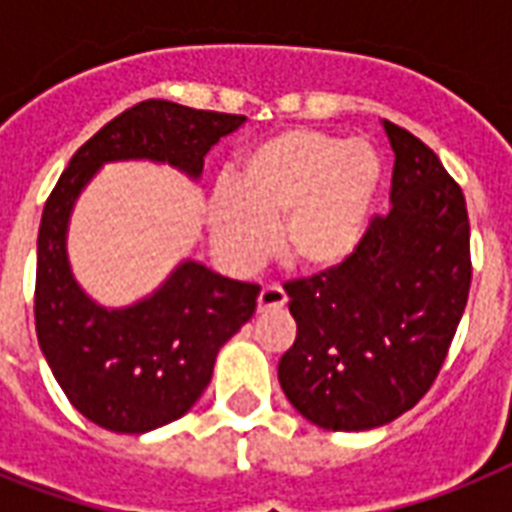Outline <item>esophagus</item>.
Here are the masks:
<instances>
[{"instance_id": "obj_1", "label": "esophagus", "mask_w": 512, "mask_h": 512, "mask_svg": "<svg viewBox=\"0 0 512 512\" xmlns=\"http://www.w3.org/2000/svg\"><path fill=\"white\" fill-rule=\"evenodd\" d=\"M281 305H287V292L279 284H265L260 297H257V308L260 311H271V308H281Z\"/></svg>"}]
</instances>
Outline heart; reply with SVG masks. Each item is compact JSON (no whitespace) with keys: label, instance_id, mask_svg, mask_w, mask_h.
<instances>
[{"label":"heart","instance_id":"b5f03b06","mask_svg":"<svg viewBox=\"0 0 512 512\" xmlns=\"http://www.w3.org/2000/svg\"><path fill=\"white\" fill-rule=\"evenodd\" d=\"M380 156L366 140L324 130H284L239 159L233 183L209 199L220 255L249 271L271 255L281 214V255L305 271H329L364 241L380 188Z\"/></svg>","mask_w":512,"mask_h":512}]
</instances>
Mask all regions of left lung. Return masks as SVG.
Masks as SVG:
<instances>
[{
  "instance_id": "8db88e82",
  "label": "left lung",
  "mask_w": 512,
  "mask_h": 512,
  "mask_svg": "<svg viewBox=\"0 0 512 512\" xmlns=\"http://www.w3.org/2000/svg\"><path fill=\"white\" fill-rule=\"evenodd\" d=\"M396 154L388 215L337 268L284 284L297 337L281 390L327 430H369L436 382L468 305L470 220L460 183L417 135L385 122Z\"/></svg>"
}]
</instances>
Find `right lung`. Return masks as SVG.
Returning <instances> with one entry per match:
<instances>
[{
  "label": "right lung",
  "mask_w": 512,
  "mask_h": 512,
  "mask_svg": "<svg viewBox=\"0 0 512 512\" xmlns=\"http://www.w3.org/2000/svg\"><path fill=\"white\" fill-rule=\"evenodd\" d=\"M244 116L143 100L84 143L44 204L36 241V337L55 380L90 422L114 433H148L180 420L212 380L217 350L257 308V284L204 265H177L143 303L106 311L84 295L66 257L71 207L100 164L154 159L191 177L217 140Z\"/></svg>",
  "instance_id": "right-lung-1"
}]
</instances>
